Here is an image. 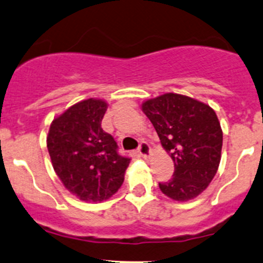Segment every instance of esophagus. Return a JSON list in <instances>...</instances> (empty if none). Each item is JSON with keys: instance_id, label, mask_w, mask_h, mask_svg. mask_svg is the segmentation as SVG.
Listing matches in <instances>:
<instances>
[{"instance_id": "1", "label": "esophagus", "mask_w": 263, "mask_h": 263, "mask_svg": "<svg viewBox=\"0 0 263 263\" xmlns=\"http://www.w3.org/2000/svg\"><path fill=\"white\" fill-rule=\"evenodd\" d=\"M139 154L141 155L142 158H145V159H146V158H149L150 155H152V149H150V146H149V144H147V142H141V144H140Z\"/></svg>"}]
</instances>
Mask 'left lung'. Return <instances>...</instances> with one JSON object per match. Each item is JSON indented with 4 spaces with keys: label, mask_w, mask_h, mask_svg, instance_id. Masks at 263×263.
Here are the masks:
<instances>
[{
    "label": "left lung",
    "mask_w": 263,
    "mask_h": 263,
    "mask_svg": "<svg viewBox=\"0 0 263 263\" xmlns=\"http://www.w3.org/2000/svg\"><path fill=\"white\" fill-rule=\"evenodd\" d=\"M141 109L175 163L173 177L159 183L162 193L177 202L200 195L221 160L222 128L216 111L202 101L173 92L144 101Z\"/></svg>",
    "instance_id": "1"
}]
</instances>
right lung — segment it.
I'll use <instances>...</instances> for the list:
<instances>
[{
  "mask_svg": "<svg viewBox=\"0 0 263 263\" xmlns=\"http://www.w3.org/2000/svg\"><path fill=\"white\" fill-rule=\"evenodd\" d=\"M108 109L103 99L74 104L51 122L47 150L56 175L83 202H103L118 191L129 158L117 152L113 136L101 128Z\"/></svg>",
  "mask_w": 263,
  "mask_h": 263,
  "instance_id": "right-lung-1",
  "label": "right lung"
}]
</instances>
